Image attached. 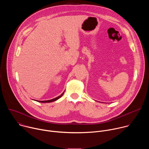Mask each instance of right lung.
Listing matches in <instances>:
<instances>
[{
	"instance_id": "obj_1",
	"label": "right lung",
	"mask_w": 149,
	"mask_h": 149,
	"mask_svg": "<svg viewBox=\"0 0 149 149\" xmlns=\"http://www.w3.org/2000/svg\"><path fill=\"white\" fill-rule=\"evenodd\" d=\"M65 91H63L61 94V95L55 98H53V99H51V100H45V101H38V100H36V101H38V102H42V103H45V102H53V101H56L57 100H58L59 98H60L63 94V93H64Z\"/></svg>"
}]
</instances>
